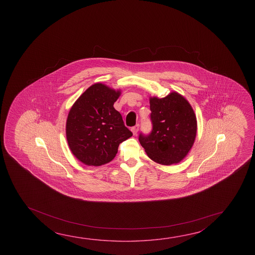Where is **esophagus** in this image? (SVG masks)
<instances>
[{"instance_id": "esophagus-1", "label": "esophagus", "mask_w": 255, "mask_h": 255, "mask_svg": "<svg viewBox=\"0 0 255 255\" xmlns=\"http://www.w3.org/2000/svg\"><path fill=\"white\" fill-rule=\"evenodd\" d=\"M138 128H139V126H138V125L133 126V127L131 128V131H132L133 135H136V134H137V132H138Z\"/></svg>"}]
</instances>
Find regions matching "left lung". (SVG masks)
I'll return each mask as SVG.
<instances>
[{"instance_id":"8db88e82","label":"left lung","mask_w":255,"mask_h":255,"mask_svg":"<svg viewBox=\"0 0 255 255\" xmlns=\"http://www.w3.org/2000/svg\"><path fill=\"white\" fill-rule=\"evenodd\" d=\"M153 129L139 135L147 156L162 165L180 163L191 150L196 139L197 121L191 105L177 92L163 98L150 97Z\"/></svg>"}]
</instances>
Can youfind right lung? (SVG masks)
Instances as JSON below:
<instances>
[{"label": "right lung", "instance_id": "obj_1", "mask_svg": "<svg viewBox=\"0 0 255 255\" xmlns=\"http://www.w3.org/2000/svg\"><path fill=\"white\" fill-rule=\"evenodd\" d=\"M121 95L104 84H92L76 100L67 116V144L80 162L101 166L111 162L120 143L132 136L114 103Z\"/></svg>", "mask_w": 255, "mask_h": 255}]
</instances>
